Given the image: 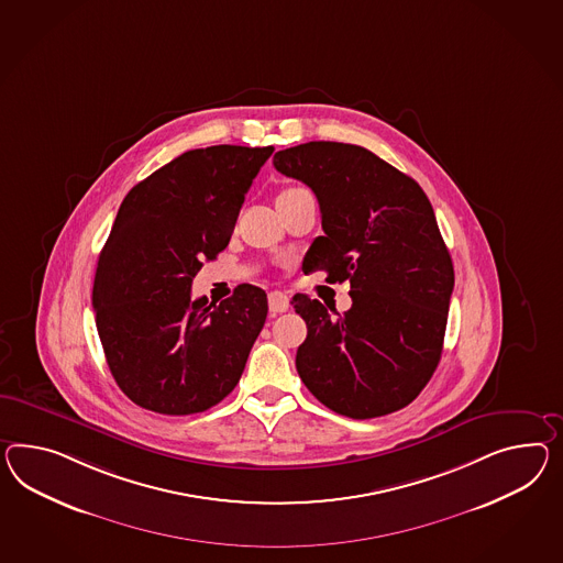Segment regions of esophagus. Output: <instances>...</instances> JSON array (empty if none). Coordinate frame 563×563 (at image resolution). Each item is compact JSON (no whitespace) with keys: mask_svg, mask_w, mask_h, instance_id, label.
I'll list each match as a JSON object with an SVG mask.
<instances>
[{"mask_svg":"<svg viewBox=\"0 0 563 563\" xmlns=\"http://www.w3.org/2000/svg\"><path fill=\"white\" fill-rule=\"evenodd\" d=\"M267 300H269V310H272L274 314L286 312V310L289 308L288 296H286L284 291H269Z\"/></svg>","mask_w":563,"mask_h":563,"instance_id":"1","label":"esophagus"}]
</instances>
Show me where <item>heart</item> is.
Instances as JSON below:
<instances>
[{
	"label": "heart",
	"instance_id": "heart-1",
	"mask_svg": "<svg viewBox=\"0 0 563 563\" xmlns=\"http://www.w3.org/2000/svg\"><path fill=\"white\" fill-rule=\"evenodd\" d=\"M303 188H286L279 196H288V194H294V191H302Z\"/></svg>",
	"mask_w": 563,
	"mask_h": 563
}]
</instances>
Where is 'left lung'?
Segmentation results:
<instances>
[{
	"label": "left lung",
	"instance_id": "left-lung-1",
	"mask_svg": "<svg viewBox=\"0 0 563 563\" xmlns=\"http://www.w3.org/2000/svg\"><path fill=\"white\" fill-rule=\"evenodd\" d=\"M274 165L320 206L324 236L303 269L351 284L353 306L334 317L306 294L291 298L308 327L296 353L303 386L343 417L400 410L439 365L455 282L433 206L412 177L363 146L312 141L275 153Z\"/></svg>",
	"mask_w": 563,
	"mask_h": 563
}]
</instances>
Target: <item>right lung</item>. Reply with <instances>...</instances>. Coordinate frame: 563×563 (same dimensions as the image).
Masks as SVG:
<instances>
[{"mask_svg":"<svg viewBox=\"0 0 563 563\" xmlns=\"http://www.w3.org/2000/svg\"><path fill=\"white\" fill-rule=\"evenodd\" d=\"M274 146L194 148L130 189L101 249L93 310L115 384L141 408L184 417L239 384L267 318V294L191 298L203 261L231 241L245 194Z\"/></svg>","mask_w":563,"mask_h":563,"instance_id":"1","label":"right lung"}]
</instances>
